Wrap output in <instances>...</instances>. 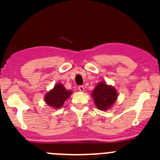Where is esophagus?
I'll list each match as a JSON object with an SVG mask.
<instances>
[{
    "instance_id": "esophagus-1",
    "label": "esophagus",
    "mask_w": 160,
    "mask_h": 160,
    "mask_svg": "<svg viewBox=\"0 0 160 160\" xmlns=\"http://www.w3.org/2000/svg\"><path fill=\"white\" fill-rule=\"evenodd\" d=\"M78 89H79V90H80V91H81V92L84 91V88H83V86H79Z\"/></svg>"
}]
</instances>
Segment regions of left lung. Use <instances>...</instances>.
<instances>
[{"label": "left lung", "instance_id": "left-lung-1", "mask_svg": "<svg viewBox=\"0 0 160 160\" xmlns=\"http://www.w3.org/2000/svg\"><path fill=\"white\" fill-rule=\"evenodd\" d=\"M95 105L101 111H106L112 107L118 98V92L114 87L101 81L95 87L91 93Z\"/></svg>", "mask_w": 160, "mask_h": 160}]
</instances>
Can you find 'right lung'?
Wrapping results in <instances>:
<instances>
[{
  "label": "right lung",
  "instance_id": "add662e5",
  "mask_svg": "<svg viewBox=\"0 0 160 160\" xmlns=\"http://www.w3.org/2000/svg\"><path fill=\"white\" fill-rule=\"evenodd\" d=\"M72 91L67 90L60 83H56L53 89L49 90L45 96L46 104L55 109L62 107L64 102L70 97Z\"/></svg>",
  "mask_w": 160,
  "mask_h": 160
}]
</instances>
